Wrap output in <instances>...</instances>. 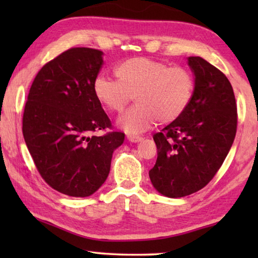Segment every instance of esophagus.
Returning <instances> with one entry per match:
<instances>
[{"mask_svg": "<svg viewBox=\"0 0 258 258\" xmlns=\"http://www.w3.org/2000/svg\"><path fill=\"white\" fill-rule=\"evenodd\" d=\"M127 140H128V141H131V142L137 143V142L141 141L142 138L141 137H138V135H127Z\"/></svg>", "mask_w": 258, "mask_h": 258, "instance_id": "obj_1", "label": "esophagus"}]
</instances>
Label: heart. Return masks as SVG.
<instances>
[{"label":"heart","mask_w":258,"mask_h":258,"mask_svg":"<svg viewBox=\"0 0 258 258\" xmlns=\"http://www.w3.org/2000/svg\"><path fill=\"white\" fill-rule=\"evenodd\" d=\"M115 73L118 78L98 75L92 90L98 102L111 112H120L134 95L137 104L117 121L126 133L146 132L156 121L161 125L173 123L194 97L195 77L183 66L139 56L120 62Z\"/></svg>","instance_id":"1"}]
</instances>
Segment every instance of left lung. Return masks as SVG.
<instances>
[{
    "instance_id": "1",
    "label": "left lung",
    "mask_w": 258,
    "mask_h": 258,
    "mask_svg": "<svg viewBox=\"0 0 258 258\" xmlns=\"http://www.w3.org/2000/svg\"><path fill=\"white\" fill-rule=\"evenodd\" d=\"M195 92L183 115L154 134L157 160L149 171L161 195L181 198L206 186L223 164L237 133L231 83L200 56H189Z\"/></svg>"
}]
</instances>
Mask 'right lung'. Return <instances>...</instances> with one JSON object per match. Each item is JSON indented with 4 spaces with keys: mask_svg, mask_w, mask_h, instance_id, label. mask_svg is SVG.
<instances>
[{
    "mask_svg": "<svg viewBox=\"0 0 258 258\" xmlns=\"http://www.w3.org/2000/svg\"><path fill=\"white\" fill-rule=\"evenodd\" d=\"M102 52L72 47L41 68L30 86L23 116V134L38 173L47 184L71 197L93 195L110 171L112 152L125 134L95 99L93 80Z\"/></svg>",
    "mask_w": 258,
    "mask_h": 258,
    "instance_id": "right-lung-1",
    "label": "right lung"
}]
</instances>
